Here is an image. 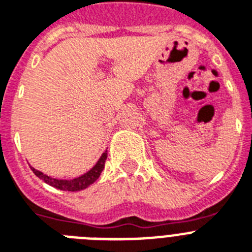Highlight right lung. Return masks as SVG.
Here are the masks:
<instances>
[{"mask_svg": "<svg viewBox=\"0 0 252 252\" xmlns=\"http://www.w3.org/2000/svg\"><path fill=\"white\" fill-rule=\"evenodd\" d=\"M107 159V150L104 151L98 159V161L95 162L91 170L84 173L81 177H77L74 179H58V178H51L49 175L44 174L43 171L36 170L35 168L30 166L31 170L34 171V174L41 180H44L46 184L54 187V188L60 189V190H68V192H78V190H83V189L88 188L91 184H93L95 180L98 179L101 173L104 169V162Z\"/></svg>", "mask_w": 252, "mask_h": 252, "instance_id": "right-lung-1", "label": "right lung"}]
</instances>
